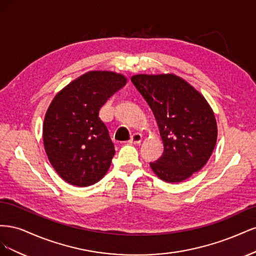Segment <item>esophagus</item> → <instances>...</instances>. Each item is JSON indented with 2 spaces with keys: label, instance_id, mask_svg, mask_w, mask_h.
Returning a JSON list of instances; mask_svg holds the SVG:
<instances>
[{
  "label": "esophagus",
  "instance_id": "34e87169",
  "mask_svg": "<svg viewBox=\"0 0 256 256\" xmlns=\"http://www.w3.org/2000/svg\"><path fill=\"white\" fill-rule=\"evenodd\" d=\"M142 141V136L140 134H134L132 136H131V138H130V143L132 144H138L141 143Z\"/></svg>",
  "mask_w": 256,
  "mask_h": 256
}]
</instances>
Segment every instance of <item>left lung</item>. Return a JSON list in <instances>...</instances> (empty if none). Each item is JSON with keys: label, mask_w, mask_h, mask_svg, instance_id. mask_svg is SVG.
<instances>
[{"label": "left lung", "mask_w": 256, "mask_h": 256, "mask_svg": "<svg viewBox=\"0 0 256 256\" xmlns=\"http://www.w3.org/2000/svg\"><path fill=\"white\" fill-rule=\"evenodd\" d=\"M131 81L146 100L158 124L164 154L150 162L166 182H180L202 168L216 142L214 111L204 96L174 74H136Z\"/></svg>", "instance_id": "left-lung-1"}]
</instances>
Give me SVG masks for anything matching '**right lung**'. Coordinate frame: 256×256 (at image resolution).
Returning a JSON list of instances; mask_svg holds the SVG:
<instances>
[{
  "label": "right lung",
  "mask_w": 256,
  "mask_h": 256,
  "mask_svg": "<svg viewBox=\"0 0 256 256\" xmlns=\"http://www.w3.org/2000/svg\"><path fill=\"white\" fill-rule=\"evenodd\" d=\"M126 82L120 74L92 70L53 98L46 112L42 138L50 164L66 182L88 187L109 170L115 150L99 110Z\"/></svg>",
  "instance_id": "1"
}]
</instances>
